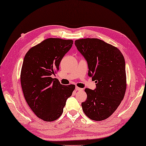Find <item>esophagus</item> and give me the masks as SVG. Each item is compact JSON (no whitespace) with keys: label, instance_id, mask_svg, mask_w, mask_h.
<instances>
[{"label":"esophagus","instance_id":"1","mask_svg":"<svg viewBox=\"0 0 146 146\" xmlns=\"http://www.w3.org/2000/svg\"><path fill=\"white\" fill-rule=\"evenodd\" d=\"M76 91H83V89L80 88L79 87H77V86H76Z\"/></svg>","mask_w":146,"mask_h":146}]
</instances>
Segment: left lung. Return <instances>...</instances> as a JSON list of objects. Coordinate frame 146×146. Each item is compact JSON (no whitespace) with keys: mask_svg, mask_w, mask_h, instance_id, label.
I'll list each match as a JSON object with an SVG mask.
<instances>
[{"mask_svg":"<svg viewBox=\"0 0 146 146\" xmlns=\"http://www.w3.org/2000/svg\"><path fill=\"white\" fill-rule=\"evenodd\" d=\"M75 45L88 62V76L96 83L94 90L85 89L87 99L82 110L91 120L102 121L113 113L126 91L125 62L117 47L97 38L75 41Z\"/></svg>","mask_w":146,"mask_h":146,"instance_id":"8db88e82","label":"left lung"}]
</instances>
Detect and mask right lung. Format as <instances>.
Segmentation results:
<instances>
[{"mask_svg":"<svg viewBox=\"0 0 146 146\" xmlns=\"http://www.w3.org/2000/svg\"><path fill=\"white\" fill-rule=\"evenodd\" d=\"M72 40L50 38L29 49L24 58L21 84L25 100L37 117L52 121L60 117L75 85L64 86L52 76L72 46Z\"/></svg>","mask_w":146,"mask_h":146,"instance_id":"1","label":"right lung"}]
</instances>
